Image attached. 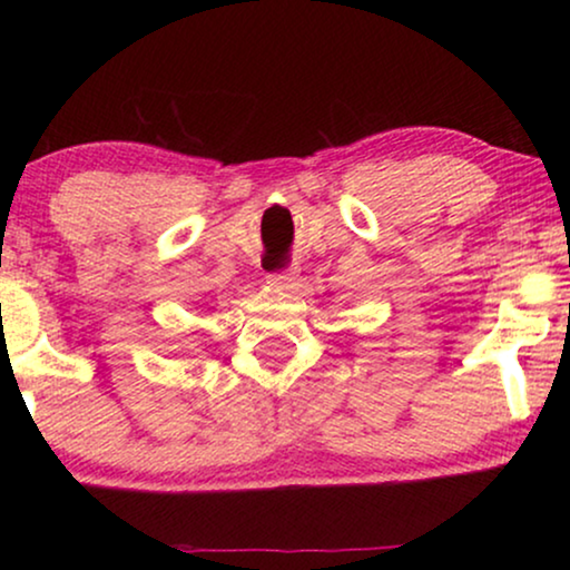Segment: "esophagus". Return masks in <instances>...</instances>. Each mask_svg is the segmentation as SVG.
Returning <instances> with one entry per match:
<instances>
[{
    "mask_svg": "<svg viewBox=\"0 0 570 570\" xmlns=\"http://www.w3.org/2000/svg\"><path fill=\"white\" fill-rule=\"evenodd\" d=\"M295 277H298V267H287L283 272H272L269 275V285L275 287H291L295 283Z\"/></svg>",
    "mask_w": 570,
    "mask_h": 570,
    "instance_id": "34e87169",
    "label": "esophagus"
}]
</instances>
